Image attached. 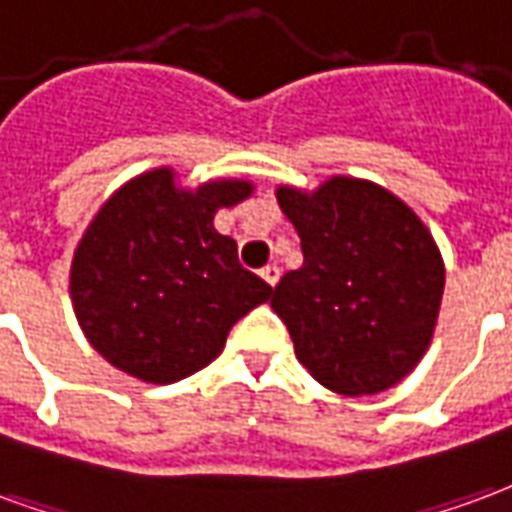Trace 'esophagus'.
<instances>
[{"label":"esophagus","instance_id":"34e87169","mask_svg":"<svg viewBox=\"0 0 512 512\" xmlns=\"http://www.w3.org/2000/svg\"><path fill=\"white\" fill-rule=\"evenodd\" d=\"M261 278H264V283H267V286H272V289H275V283H278V278H281V270H278L275 264H267V267L261 270Z\"/></svg>","mask_w":512,"mask_h":512}]
</instances>
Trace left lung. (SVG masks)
I'll return each instance as SVG.
<instances>
[{
    "label": "left lung",
    "mask_w": 512,
    "mask_h": 512,
    "mask_svg": "<svg viewBox=\"0 0 512 512\" xmlns=\"http://www.w3.org/2000/svg\"><path fill=\"white\" fill-rule=\"evenodd\" d=\"M300 234L302 267L272 292L308 374L341 395L390 390L423 360L445 292V261L420 215L371 179L275 190Z\"/></svg>",
    "instance_id": "left-lung-1"
}]
</instances>
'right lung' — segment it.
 Here are the masks:
<instances>
[{
  "label": "right lung",
  "mask_w": 512,
  "mask_h": 512,
  "mask_svg": "<svg viewBox=\"0 0 512 512\" xmlns=\"http://www.w3.org/2000/svg\"><path fill=\"white\" fill-rule=\"evenodd\" d=\"M251 193L248 179L182 188L160 166L108 196L70 264L73 311L100 357L141 382L171 384L223 352L231 327L272 294L212 226Z\"/></svg>",
  "instance_id": "1"
}]
</instances>
